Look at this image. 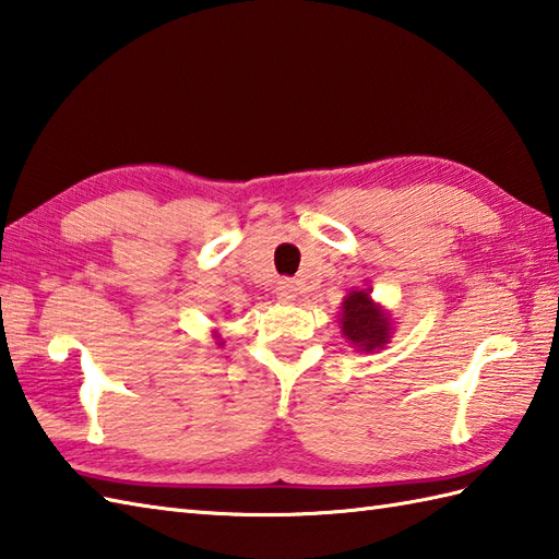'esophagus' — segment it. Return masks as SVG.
Returning <instances> with one entry per match:
<instances>
[{"instance_id":"esophagus-1","label":"esophagus","mask_w":559,"mask_h":559,"mask_svg":"<svg viewBox=\"0 0 559 559\" xmlns=\"http://www.w3.org/2000/svg\"><path fill=\"white\" fill-rule=\"evenodd\" d=\"M296 296H299V287L292 280H282L277 284V299L284 301V304H292L296 301Z\"/></svg>"}]
</instances>
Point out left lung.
Returning a JSON list of instances; mask_svg holds the SVG:
<instances>
[{
	"mask_svg": "<svg viewBox=\"0 0 559 559\" xmlns=\"http://www.w3.org/2000/svg\"><path fill=\"white\" fill-rule=\"evenodd\" d=\"M340 328L344 340L356 352L373 354L384 349L392 337V318L380 304L373 301L370 289H352L344 296L340 311Z\"/></svg>",
	"mask_w": 559,
	"mask_h": 559,
	"instance_id": "left-lung-1",
	"label": "left lung"
}]
</instances>
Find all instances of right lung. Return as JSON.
I'll return each instance as SVG.
<instances>
[{"mask_svg":"<svg viewBox=\"0 0 559 559\" xmlns=\"http://www.w3.org/2000/svg\"><path fill=\"white\" fill-rule=\"evenodd\" d=\"M215 340H217V344H219V346H222V344H225V342H222V337H219V334H217V332H215Z\"/></svg>","mask_w":559,"mask_h":559,"instance_id":"obj_1","label":"right lung"}]
</instances>
